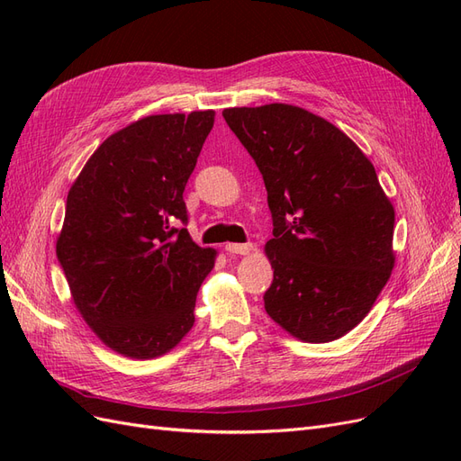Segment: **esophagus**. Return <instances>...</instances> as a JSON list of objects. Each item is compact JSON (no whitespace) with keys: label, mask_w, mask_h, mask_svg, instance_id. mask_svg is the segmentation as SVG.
I'll return each mask as SVG.
<instances>
[{"label":"esophagus","mask_w":461,"mask_h":461,"mask_svg":"<svg viewBox=\"0 0 461 461\" xmlns=\"http://www.w3.org/2000/svg\"><path fill=\"white\" fill-rule=\"evenodd\" d=\"M225 249L229 254H240V256H246L252 252V244H227Z\"/></svg>","instance_id":"34e87169"}]
</instances>
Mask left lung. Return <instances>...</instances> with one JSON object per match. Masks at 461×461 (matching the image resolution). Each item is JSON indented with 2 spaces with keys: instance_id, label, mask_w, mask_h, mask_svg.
Returning a JSON list of instances; mask_svg holds the SVG:
<instances>
[{
  "instance_id": "left-lung-1",
  "label": "left lung",
  "mask_w": 461,
  "mask_h": 461,
  "mask_svg": "<svg viewBox=\"0 0 461 461\" xmlns=\"http://www.w3.org/2000/svg\"><path fill=\"white\" fill-rule=\"evenodd\" d=\"M222 117L267 188L265 312L303 342L344 337L394 267V207L373 163L332 122L296 105L230 107Z\"/></svg>"
}]
</instances>
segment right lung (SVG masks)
<instances>
[{"instance_id": "right-lung-1", "label": "right lung", "mask_w": 461, "mask_h": 461, "mask_svg": "<svg viewBox=\"0 0 461 461\" xmlns=\"http://www.w3.org/2000/svg\"><path fill=\"white\" fill-rule=\"evenodd\" d=\"M213 121L212 109L136 121L68 190L55 252L82 319L127 357L163 356L194 325L217 252L190 239L183 192Z\"/></svg>"}]
</instances>
